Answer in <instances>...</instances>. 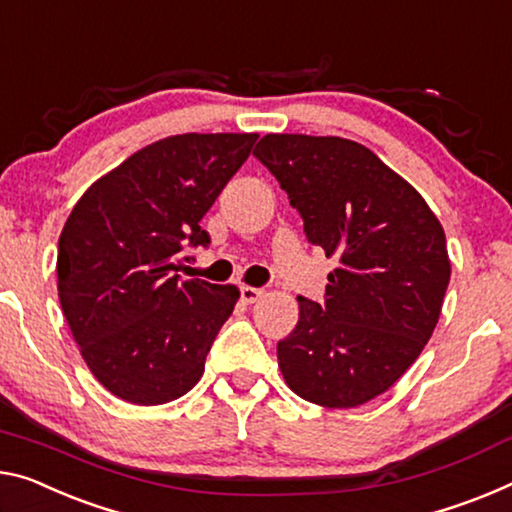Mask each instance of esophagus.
I'll list each match as a JSON object with an SVG mask.
<instances>
[{
    "instance_id": "34e87169",
    "label": "esophagus",
    "mask_w": 512,
    "mask_h": 512,
    "mask_svg": "<svg viewBox=\"0 0 512 512\" xmlns=\"http://www.w3.org/2000/svg\"><path fill=\"white\" fill-rule=\"evenodd\" d=\"M263 295V290L261 288H254V286H240V297H242V302H247V304H251V302H256L258 297Z\"/></svg>"
}]
</instances>
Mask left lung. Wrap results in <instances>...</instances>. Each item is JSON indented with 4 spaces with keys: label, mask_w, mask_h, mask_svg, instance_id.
<instances>
[{
    "label": "left lung",
    "mask_w": 512,
    "mask_h": 512,
    "mask_svg": "<svg viewBox=\"0 0 512 512\" xmlns=\"http://www.w3.org/2000/svg\"><path fill=\"white\" fill-rule=\"evenodd\" d=\"M254 155L336 256L325 302L297 297L300 320L277 343L283 380L332 410L387 391L430 341L451 279L446 235L423 196L343 137L265 135Z\"/></svg>",
    "instance_id": "8db88e82"
}]
</instances>
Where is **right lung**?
I'll use <instances>...</instances> for the list:
<instances>
[{"label": "right lung", "mask_w": 512, "mask_h": 512, "mask_svg": "<svg viewBox=\"0 0 512 512\" xmlns=\"http://www.w3.org/2000/svg\"><path fill=\"white\" fill-rule=\"evenodd\" d=\"M258 135H176L96 180L59 238V302L96 380L128 403L162 405L201 380L235 286L180 279L185 247ZM190 261V256H185Z\"/></svg>", "instance_id": "right-lung-1"}]
</instances>
